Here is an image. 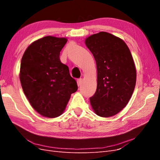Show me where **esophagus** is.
<instances>
[{"label": "esophagus", "instance_id": "34e87169", "mask_svg": "<svg viewBox=\"0 0 160 160\" xmlns=\"http://www.w3.org/2000/svg\"><path fill=\"white\" fill-rule=\"evenodd\" d=\"M77 85H78V87L81 86V83H82V79H77Z\"/></svg>", "mask_w": 160, "mask_h": 160}]
</instances>
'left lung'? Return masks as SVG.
<instances>
[{"instance_id":"obj_1","label":"left lung","mask_w":160,"mask_h":160,"mask_svg":"<svg viewBox=\"0 0 160 160\" xmlns=\"http://www.w3.org/2000/svg\"><path fill=\"white\" fill-rule=\"evenodd\" d=\"M98 71V85L90 103L100 117L118 113L128 103L136 83V69L128 45L122 38L99 32L85 38Z\"/></svg>"}]
</instances>
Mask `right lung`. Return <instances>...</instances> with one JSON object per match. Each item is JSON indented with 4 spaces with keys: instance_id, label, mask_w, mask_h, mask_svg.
Segmentation results:
<instances>
[{
    "instance_id": "obj_1",
    "label": "right lung",
    "mask_w": 160,
    "mask_h": 160,
    "mask_svg": "<svg viewBox=\"0 0 160 160\" xmlns=\"http://www.w3.org/2000/svg\"><path fill=\"white\" fill-rule=\"evenodd\" d=\"M67 38L47 36L32 42L22 55L20 81L24 93L37 113L54 118L65 109L77 90L69 67L60 61Z\"/></svg>"
}]
</instances>
